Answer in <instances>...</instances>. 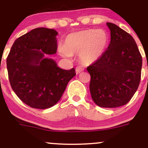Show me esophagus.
<instances>
[{
    "instance_id": "esophagus-1",
    "label": "esophagus",
    "mask_w": 148,
    "mask_h": 148,
    "mask_svg": "<svg viewBox=\"0 0 148 148\" xmlns=\"http://www.w3.org/2000/svg\"><path fill=\"white\" fill-rule=\"evenodd\" d=\"M84 71V69L82 68V67H76V74H79V73H81V72H83Z\"/></svg>"
}]
</instances>
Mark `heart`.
<instances>
[{"label": "heart", "instance_id": "obj_1", "mask_svg": "<svg viewBox=\"0 0 148 148\" xmlns=\"http://www.w3.org/2000/svg\"><path fill=\"white\" fill-rule=\"evenodd\" d=\"M110 39L104 30L88 29L69 34L58 51L62 56L69 58L79 55L83 64H91L101 58L109 45Z\"/></svg>", "mask_w": 148, "mask_h": 148}]
</instances>
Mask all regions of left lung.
Here are the masks:
<instances>
[{"label": "left lung", "mask_w": 148, "mask_h": 148, "mask_svg": "<svg viewBox=\"0 0 148 148\" xmlns=\"http://www.w3.org/2000/svg\"><path fill=\"white\" fill-rule=\"evenodd\" d=\"M106 24L111 30L109 45L87 70L94 102L100 107L115 108L128 103L138 89L142 56L132 35L114 23Z\"/></svg>", "instance_id": "left-lung-1"}]
</instances>
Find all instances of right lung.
Instances as JSON below:
<instances>
[{
  "mask_svg": "<svg viewBox=\"0 0 148 148\" xmlns=\"http://www.w3.org/2000/svg\"><path fill=\"white\" fill-rule=\"evenodd\" d=\"M57 31L47 28L30 30L15 40L7 58L12 90L25 104L45 109L60 99L75 69H60L45 54L57 51Z\"/></svg>",
  "mask_w": 148,
  "mask_h": 148,
  "instance_id": "obj_1",
  "label": "right lung"
}]
</instances>
